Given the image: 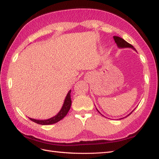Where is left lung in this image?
<instances>
[{"label": "left lung", "mask_w": 159, "mask_h": 159, "mask_svg": "<svg viewBox=\"0 0 159 159\" xmlns=\"http://www.w3.org/2000/svg\"><path fill=\"white\" fill-rule=\"evenodd\" d=\"M113 38H114V41H115V43H116L117 46L119 47V48H127V47L132 48L133 49L135 50V51H136V49H135V48H134V47H133V45H131V44L127 43V41H125V40L123 39H122V38H120V37H119V36H113ZM96 109H97V108H96ZM97 110L98 111V109H97ZM134 110H133V111H132L129 114H128V115L126 116L127 117L129 115H130V114H131L133 112H134ZM98 112L100 113L99 111H98ZM126 116H125V117H126Z\"/></svg>", "instance_id": "obj_1"}]
</instances>
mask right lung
Segmentation results:
<instances>
[{"mask_svg":"<svg viewBox=\"0 0 159 159\" xmlns=\"http://www.w3.org/2000/svg\"><path fill=\"white\" fill-rule=\"evenodd\" d=\"M70 93H71V90H70L67 95H66V99H65L64 102V104H63L61 109L60 110V111L58 112L57 115H55V116L51 118V119H47V120H36V119H31V118H29V119H30L32 121L34 122V123H36L39 124V125H51V124H54V123H57V122L61 120L62 119H64L66 114H68L69 110L70 109V106H71V104H72Z\"/></svg>","mask_w":159,"mask_h":159,"instance_id":"right-lung-1","label":"right lung"}]
</instances>
